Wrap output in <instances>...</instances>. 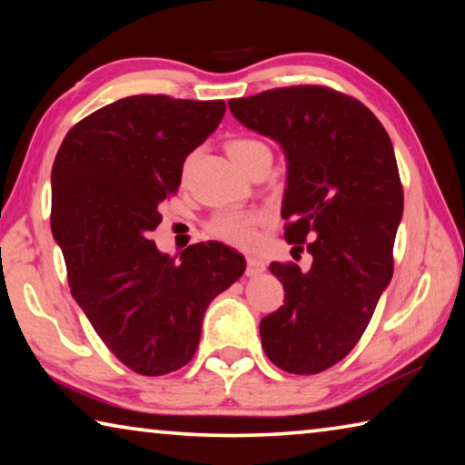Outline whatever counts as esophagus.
I'll return each mask as SVG.
<instances>
[{
	"instance_id": "34e87169",
	"label": "esophagus",
	"mask_w": 465,
	"mask_h": 465,
	"mask_svg": "<svg viewBox=\"0 0 465 465\" xmlns=\"http://www.w3.org/2000/svg\"><path fill=\"white\" fill-rule=\"evenodd\" d=\"M266 271V262L262 258H256V256H248L246 258V274L248 277H256V274H261Z\"/></svg>"
}]
</instances>
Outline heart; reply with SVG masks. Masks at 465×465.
<instances>
[{"instance_id":"heart-1","label":"heart","mask_w":465,"mask_h":465,"mask_svg":"<svg viewBox=\"0 0 465 465\" xmlns=\"http://www.w3.org/2000/svg\"><path fill=\"white\" fill-rule=\"evenodd\" d=\"M227 152H230L232 160L238 163L240 168L248 172L254 170L262 163H272V149L269 143L256 137H235L227 141ZM193 157H188L183 166V176L186 178L188 170H191ZM262 213L258 211H240V209H227L219 211L207 222V233L211 238L227 243L233 248H252L258 242V227L262 223Z\"/></svg>"}]
</instances>
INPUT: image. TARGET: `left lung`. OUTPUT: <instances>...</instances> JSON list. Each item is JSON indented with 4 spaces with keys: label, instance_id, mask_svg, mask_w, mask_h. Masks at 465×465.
Segmentation results:
<instances>
[{
    "label": "left lung",
    "instance_id": "8db88e82",
    "mask_svg": "<svg viewBox=\"0 0 465 465\" xmlns=\"http://www.w3.org/2000/svg\"><path fill=\"white\" fill-rule=\"evenodd\" d=\"M227 104L285 149V240L293 254L313 258L310 271L271 262L285 305L262 318V349L287 373L326 371L355 349L393 274L404 191L390 135L365 104L326 85L274 88Z\"/></svg>",
    "mask_w": 465,
    "mask_h": 465
}]
</instances>
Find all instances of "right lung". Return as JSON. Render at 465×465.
<instances>
[{
    "label": "right lung",
    "mask_w": 465,
    "mask_h": 465,
    "mask_svg": "<svg viewBox=\"0 0 465 465\" xmlns=\"http://www.w3.org/2000/svg\"><path fill=\"white\" fill-rule=\"evenodd\" d=\"M223 114V100L139 94L75 123L54 157L51 230L72 295L108 351L139 375L186 365L204 310L246 271L243 256L219 242L193 243L176 261L149 240L186 155Z\"/></svg>",
    "instance_id": "obj_1"
}]
</instances>
